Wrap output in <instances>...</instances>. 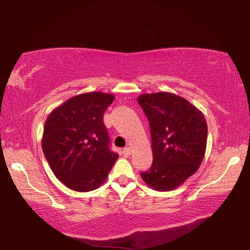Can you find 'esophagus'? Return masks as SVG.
I'll use <instances>...</instances> for the list:
<instances>
[{
	"label": "esophagus",
	"mask_w": 250,
	"mask_h": 250,
	"mask_svg": "<svg viewBox=\"0 0 250 250\" xmlns=\"http://www.w3.org/2000/svg\"><path fill=\"white\" fill-rule=\"evenodd\" d=\"M124 154L125 156H129L131 154V147H129V146L125 147V149H124Z\"/></svg>",
	"instance_id": "34e87169"
}]
</instances>
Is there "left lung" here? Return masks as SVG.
<instances>
[{
  "label": "left lung",
  "instance_id": "obj_1",
  "mask_svg": "<svg viewBox=\"0 0 250 250\" xmlns=\"http://www.w3.org/2000/svg\"><path fill=\"white\" fill-rule=\"evenodd\" d=\"M138 103L149 120L153 163L141 172L156 191H171L193 175L204 158L207 125L188 100L170 92L141 95Z\"/></svg>",
  "mask_w": 250,
  "mask_h": 250
}]
</instances>
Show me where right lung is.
I'll list each match as a JSON object with an SVG mask.
<instances>
[{"label":"right lung","mask_w":250,"mask_h":250,"mask_svg":"<svg viewBox=\"0 0 250 250\" xmlns=\"http://www.w3.org/2000/svg\"><path fill=\"white\" fill-rule=\"evenodd\" d=\"M115 96L95 91L65 101L49 113L42 147L57 179L76 192L98 188L118 159L110 150L104 113Z\"/></svg>","instance_id":"add662e5"}]
</instances>
